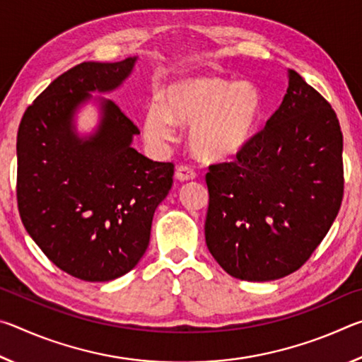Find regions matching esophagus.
I'll return each mask as SVG.
<instances>
[{"label":"esophagus","mask_w":362,"mask_h":362,"mask_svg":"<svg viewBox=\"0 0 362 362\" xmlns=\"http://www.w3.org/2000/svg\"><path fill=\"white\" fill-rule=\"evenodd\" d=\"M175 177H177V180H180V182H188V180L196 179V173L193 168L185 166V164H180V166L175 170Z\"/></svg>","instance_id":"1"}]
</instances>
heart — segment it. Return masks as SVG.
<instances>
[{
  "mask_svg": "<svg viewBox=\"0 0 362 362\" xmlns=\"http://www.w3.org/2000/svg\"><path fill=\"white\" fill-rule=\"evenodd\" d=\"M262 116L259 89L249 81L203 75L169 84L163 102L145 112V137L166 145L177 137V124L189 127V148L209 163L240 155L254 139Z\"/></svg>",
  "mask_w": 362,
  "mask_h": 362,
  "instance_id": "b5f03b06",
  "label": "heart"
}]
</instances>
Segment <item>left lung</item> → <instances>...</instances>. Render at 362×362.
I'll use <instances>...</instances> for the list:
<instances>
[{
    "instance_id": "1",
    "label": "left lung",
    "mask_w": 362,
    "mask_h": 362,
    "mask_svg": "<svg viewBox=\"0 0 362 362\" xmlns=\"http://www.w3.org/2000/svg\"><path fill=\"white\" fill-rule=\"evenodd\" d=\"M343 136L330 103L289 70L279 108L235 161L209 166L206 244L233 278L273 281L320 246L343 198Z\"/></svg>"
}]
</instances>
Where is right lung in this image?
Returning a JSON list of instances; mask_svg holds the SVG:
<instances>
[{
    "label": "right lung",
    "mask_w": 362,
    "mask_h": 362,
    "mask_svg": "<svg viewBox=\"0 0 362 362\" xmlns=\"http://www.w3.org/2000/svg\"><path fill=\"white\" fill-rule=\"evenodd\" d=\"M137 57L83 62L36 97L17 132V204L22 223L54 265L89 283L122 276L150 243L156 207L173 187L174 164L136 148L137 126L99 97L94 134L78 137L73 116L89 93H112Z\"/></svg>",
    "instance_id": "obj_1"
}]
</instances>
